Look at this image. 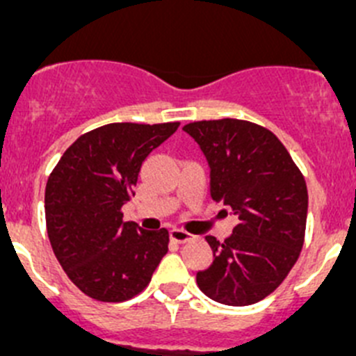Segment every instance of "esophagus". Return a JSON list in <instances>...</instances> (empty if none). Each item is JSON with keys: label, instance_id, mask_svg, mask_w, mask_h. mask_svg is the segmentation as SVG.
Returning <instances> with one entry per match:
<instances>
[{"label": "esophagus", "instance_id": "esophagus-1", "mask_svg": "<svg viewBox=\"0 0 356 356\" xmlns=\"http://www.w3.org/2000/svg\"><path fill=\"white\" fill-rule=\"evenodd\" d=\"M170 239L175 243H184V241H190L191 239V234L184 232V230H179V229H172L170 230Z\"/></svg>", "mask_w": 356, "mask_h": 356}]
</instances>
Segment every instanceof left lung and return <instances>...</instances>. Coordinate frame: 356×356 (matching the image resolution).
<instances>
[{"label":"left lung","instance_id":"8db88e82","mask_svg":"<svg viewBox=\"0 0 356 356\" xmlns=\"http://www.w3.org/2000/svg\"><path fill=\"white\" fill-rule=\"evenodd\" d=\"M209 165V193L238 216L225 241L206 236L213 262L200 291L223 305L261 302L287 277L303 246L305 179L286 147L257 124L222 118L186 124Z\"/></svg>","mask_w":356,"mask_h":356}]
</instances>
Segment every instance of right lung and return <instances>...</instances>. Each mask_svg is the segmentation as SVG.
I'll return each mask as SVG.
<instances>
[{
	"label": "right lung",
	"instance_id": "obj_1",
	"mask_svg": "<svg viewBox=\"0 0 356 356\" xmlns=\"http://www.w3.org/2000/svg\"><path fill=\"white\" fill-rule=\"evenodd\" d=\"M179 122H117L83 134L63 152L46 184V225L67 277L99 302H126L145 289L168 230L122 222L147 156Z\"/></svg>",
	"mask_w": 356,
	"mask_h": 356
}]
</instances>
